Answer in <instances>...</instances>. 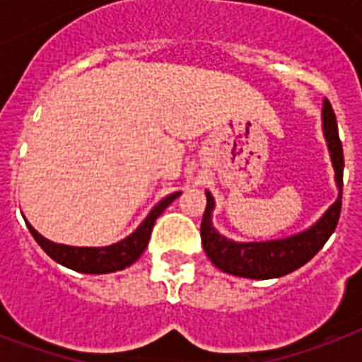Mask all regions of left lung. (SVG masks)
<instances>
[{"mask_svg":"<svg viewBox=\"0 0 362 362\" xmlns=\"http://www.w3.org/2000/svg\"><path fill=\"white\" fill-rule=\"evenodd\" d=\"M321 116H323V135H325L332 167H334L338 199L314 226L304 229L303 233L278 238V240L235 242L216 231L212 223V210L216 203L212 193L206 192V209L201 221V240H203V247L209 259L220 270L227 274L240 276V278H252V280L280 278L308 263L334 233L340 210H342L344 152L342 142L338 136L337 116L327 99L323 101Z\"/></svg>","mask_w":362,"mask_h":362,"instance_id":"1","label":"left lung"}]
</instances>
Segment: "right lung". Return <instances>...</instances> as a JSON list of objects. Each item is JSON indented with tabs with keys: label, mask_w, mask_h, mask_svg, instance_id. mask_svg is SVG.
<instances>
[{
	"label": "right lung",
	"mask_w": 362,
	"mask_h": 362,
	"mask_svg": "<svg viewBox=\"0 0 362 362\" xmlns=\"http://www.w3.org/2000/svg\"><path fill=\"white\" fill-rule=\"evenodd\" d=\"M180 195V192H175L161 199L152 210L150 214L144 218L141 226L136 227L135 231L131 233L129 237H125L124 240L110 244V246L103 247H78V246H65V244H56V242L48 240L42 235L33 229V227L25 221V226L37 240V244L47 252V255L56 261V263L64 264L67 269H73L76 272H84V274H109V272H116L125 267H129L141 257L144 250L148 246L150 235H152L153 223L159 216L163 214V210L169 206L176 197Z\"/></svg>",
	"instance_id": "1"
}]
</instances>
